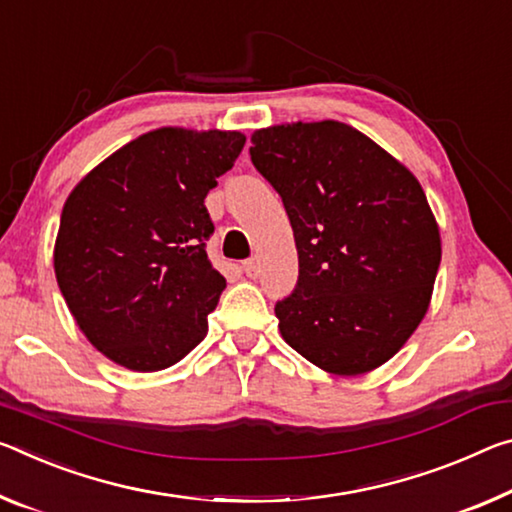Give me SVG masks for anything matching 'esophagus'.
I'll use <instances>...</instances> for the list:
<instances>
[{
  "label": "esophagus",
  "instance_id": "1",
  "mask_svg": "<svg viewBox=\"0 0 512 512\" xmlns=\"http://www.w3.org/2000/svg\"><path fill=\"white\" fill-rule=\"evenodd\" d=\"M243 271H246L248 278H255V275L259 273V262H257V259L255 257L246 259V262H243Z\"/></svg>",
  "mask_w": 512,
  "mask_h": 512
}]
</instances>
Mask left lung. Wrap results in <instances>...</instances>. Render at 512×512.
<instances>
[{"label": "left lung", "mask_w": 512, "mask_h": 512, "mask_svg": "<svg viewBox=\"0 0 512 512\" xmlns=\"http://www.w3.org/2000/svg\"><path fill=\"white\" fill-rule=\"evenodd\" d=\"M250 159L287 209L298 282L275 303L282 339L358 376L408 342L431 303L442 246L417 177L337 120L257 129Z\"/></svg>", "instance_id": "obj_1"}]
</instances>
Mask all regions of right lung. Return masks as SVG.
<instances>
[{
	"label": "right lung",
	"instance_id": "add662e5",
	"mask_svg": "<svg viewBox=\"0 0 512 512\" xmlns=\"http://www.w3.org/2000/svg\"><path fill=\"white\" fill-rule=\"evenodd\" d=\"M246 136L161 127L129 141L63 205L54 273L77 326L132 371L180 362L207 335L225 278L207 257V193Z\"/></svg>",
	"mask_w": 512,
	"mask_h": 512
}]
</instances>
